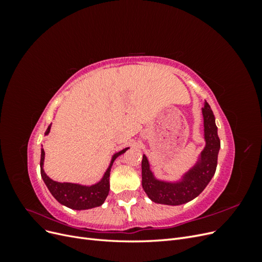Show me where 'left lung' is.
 <instances>
[{"mask_svg":"<svg viewBox=\"0 0 262 262\" xmlns=\"http://www.w3.org/2000/svg\"><path fill=\"white\" fill-rule=\"evenodd\" d=\"M203 139L205 145L198 155L195 163L176 180L157 178L150 169L146 155L142 158V187L155 203L180 205L193 200L209 185L217 166L221 142L217 136L215 117L207 101L202 108Z\"/></svg>","mask_w":262,"mask_h":262,"instance_id":"obj_1","label":"left lung"}]
</instances>
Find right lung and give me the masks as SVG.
<instances>
[{
    "label": "right lung",
    "instance_id": "obj_1",
    "mask_svg": "<svg viewBox=\"0 0 262 262\" xmlns=\"http://www.w3.org/2000/svg\"><path fill=\"white\" fill-rule=\"evenodd\" d=\"M51 124H49L48 129L46 130L45 136H48L50 133ZM42 146V145H41ZM130 147H125L121 150H118L113 156L106 171L102 177L93 185H83L76 184V182H60L52 180L43 170L45 163V150L41 147V156H40V173L42 180L46 184L47 188L53 195V198L62 205L72 210H89L93 208L100 207L105 202L106 198L109 193V177L112 166L118 156L123 154L126 149Z\"/></svg>",
    "mask_w": 262,
    "mask_h": 262
}]
</instances>
